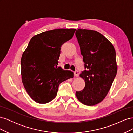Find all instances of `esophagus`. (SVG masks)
Here are the masks:
<instances>
[{
	"mask_svg": "<svg viewBox=\"0 0 133 133\" xmlns=\"http://www.w3.org/2000/svg\"><path fill=\"white\" fill-rule=\"evenodd\" d=\"M74 76H75V77H78V76H79V73L77 70H76L74 72Z\"/></svg>",
	"mask_w": 133,
	"mask_h": 133,
	"instance_id": "1",
	"label": "esophagus"
}]
</instances>
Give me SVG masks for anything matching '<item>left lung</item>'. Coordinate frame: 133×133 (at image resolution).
<instances>
[{"mask_svg": "<svg viewBox=\"0 0 133 133\" xmlns=\"http://www.w3.org/2000/svg\"><path fill=\"white\" fill-rule=\"evenodd\" d=\"M75 35L87 69L80 74L85 87L75 95L84 105H95L105 98L117 73L115 50L111 43L96 31L78 29Z\"/></svg>", "mask_w": 133, "mask_h": 133, "instance_id": "1", "label": "left lung"}]
</instances>
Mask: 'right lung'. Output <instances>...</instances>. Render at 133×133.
<instances>
[{"label":"right lung","instance_id":"obj_1","mask_svg":"<svg viewBox=\"0 0 133 133\" xmlns=\"http://www.w3.org/2000/svg\"><path fill=\"white\" fill-rule=\"evenodd\" d=\"M76 29H57L34 35L21 59L23 85L34 101L45 104L57 96L62 82L74 73L58 68L63 44L73 38Z\"/></svg>","mask_w":133,"mask_h":133}]
</instances>
